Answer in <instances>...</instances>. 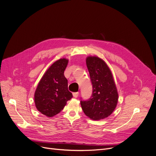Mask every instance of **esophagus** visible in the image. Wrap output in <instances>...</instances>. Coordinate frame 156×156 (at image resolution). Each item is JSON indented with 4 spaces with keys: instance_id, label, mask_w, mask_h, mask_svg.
Listing matches in <instances>:
<instances>
[{
    "instance_id": "esophagus-1",
    "label": "esophagus",
    "mask_w": 156,
    "mask_h": 156,
    "mask_svg": "<svg viewBox=\"0 0 156 156\" xmlns=\"http://www.w3.org/2000/svg\"><path fill=\"white\" fill-rule=\"evenodd\" d=\"M79 96V92H76V93H73V96L74 98H77Z\"/></svg>"
}]
</instances>
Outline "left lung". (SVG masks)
Wrapping results in <instances>:
<instances>
[{
	"label": "left lung",
	"instance_id": "8db88e82",
	"mask_svg": "<svg viewBox=\"0 0 156 156\" xmlns=\"http://www.w3.org/2000/svg\"><path fill=\"white\" fill-rule=\"evenodd\" d=\"M86 65L93 85V94L86 101L80 100L82 110L94 120L107 118L116 106L118 94L112 73L104 60L89 56Z\"/></svg>",
	"mask_w": 156,
	"mask_h": 156
}]
</instances>
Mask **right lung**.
I'll return each instance as SVG.
<instances>
[{
  "label": "right lung",
  "mask_w": 156,
  "mask_h": 156,
  "mask_svg": "<svg viewBox=\"0 0 156 156\" xmlns=\"http://www.w3.org/2000/svg\"><path fill=\"white\" fill-rule=\"evenodd\" d=\"M69 60L60 58L54 62L39 82L34 93L36 108L43 115L52 117L59 113L72 98L64 76Z\"/></svg>",
  "instance_id": "obj_1"
}]
</instances>
